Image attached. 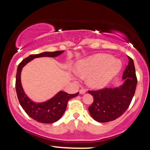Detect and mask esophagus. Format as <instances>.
<instances>
[{
    "instance_id": "1",
    "label": "esophagus",
    "mask_w": 150,
    "mask_h": 150,
    "mask_svg": "<svg viewBox=\"0 0 150 150\" xmlns=\"http://www.w3.org/2000/svg\"><path fill=\"white\" fill-rule=\"evenodd\" d=\"M80 92V94H85V93H86V90H85V89H81L80 90V92Z\"/></svg>"
}]
</instances>
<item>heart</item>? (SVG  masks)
Here are the masks:
<instances>
[{
	"label": "heart",
	"mask_w": 150,
	"mask_h": 150,
	"mask_svg": "<svg viewBox=\"0 0 150 150\" xmlns=\"http://www.w3.org/2000/svg\"><path fill=\"white\" fill-rule=\"evenodd\" d=\"M121 68V63L113 56L97 53L77 61L75 72L80 77H87V84L93 89L104 88Z\"/></svg>",
	"instance_id": "b5f03b06"
}]
</instances>
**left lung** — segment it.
Returning <instances> with one entry per match:
<instances>
[{"label":"left lung","mask_w":150,"mask_h":150,"mask_svg":"<svg viewBox=\"0 0 150 150\" xmlns=\"http://www.w3.org/2000/svg\"><path fill=\"white\" fill-rule=\"evenodd\" d=\"M128 57L121 85L114 88L89 91L94 101L88 108L91 116L99 123H107L120 117L127 110L135 94L137 77L133 60Z\"/></svg>","instance_id":"left-lung-1"}]
</instances>
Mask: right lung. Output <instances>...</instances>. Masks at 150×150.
<instances>
[{"mask_svg": "<svg viewBox=\"0 0 150 150\" xmlns=\"http://www.w3.org/2000/svg\"><path fill=\"white\" fill-rule=\"evenodd\" d=\"M64 51H58L54 52H43L39 54L30 55L25 58L18 67L16 74L15 88L19 102L29 116L34 120L43 123H53L56 122L64 113L67 107L68 101L72 98L78 95L77 92L74 94H69L63 91H59L55 96L46 101L35 102L32 101L25 94L21 83V72L22 68L29 62L37 58L41 57H57L62 54Z\"/></svg>", "mask_w": 150, "mask_h": 150, "instance_id": "obj_1", "label": "right lung"}]
</instances>
